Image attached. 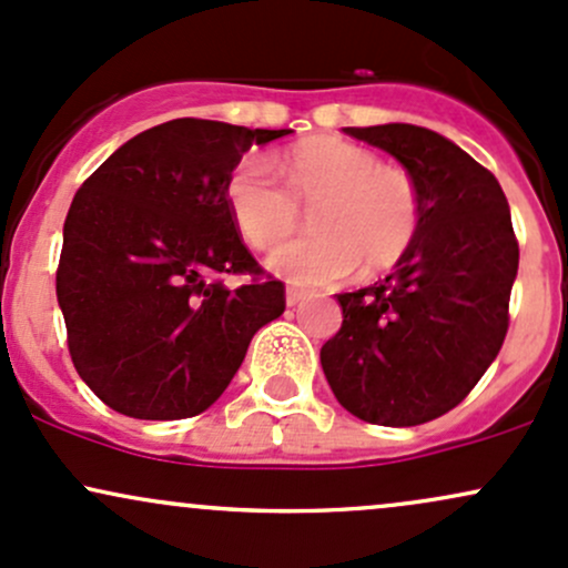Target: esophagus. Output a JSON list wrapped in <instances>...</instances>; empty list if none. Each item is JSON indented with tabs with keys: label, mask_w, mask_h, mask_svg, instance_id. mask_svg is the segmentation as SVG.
<instances>
[{
	"label": "esophagus",
	"mask_w": 568,
	"mask_h": 568,
	"mask_svg": "<svg viewBox=\"0 0 568 568\" xmlns=\"http://www.w3.org/2000/svg\"><path fill=\"white\" fill-rule=\"evenodd\" d=\"M305 295H308V292L305 290H297V286H290V290H286V305H297V303H303L305 301Z\"/></svg>",
	"instance_id": "obj_1"
}]
</instances>
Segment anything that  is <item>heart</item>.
<instances>
[{"label":"heart","instance_id":"1","mask_svg":"<svg viewBox=\"0 0 568 568\" xmlns=\"http://www.w3.org/2000/svg\"><path fill=\"white\" fill-rule=\"evenodd\" d=\"M286 184L263 158H246L227 180V206L241 235L273 250L301 225V206H314L316 233L278 246L267 267L292 284L343 282L356 267L381 273L397 265L422 227V190L410 171L384 165L373 150L343 139H308L292 146Z\"/></svg>","mask_w":568,"mask_h":568}]
</instances>
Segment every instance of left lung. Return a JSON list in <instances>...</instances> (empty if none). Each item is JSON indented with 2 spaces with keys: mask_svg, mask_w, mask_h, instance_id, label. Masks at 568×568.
Returning a JSON list of instances; mask_svg holds the SVG:
<instances>
[{
  "mask_svg": "<svg viewBox=\"0 0 568 568\" xmlns=\"http://www.w3.org/2000/svg\"><path fill=\"white\" fill-rule=\"evenodd\" d=\"M422 190V227L384 282L343 292L322 346L337 403L367 424L416 426L473 392L507 335L518 241L501 184L462 146L410 123L346 129Z\"/></svg>",
  "mask_w": 568,
  "mask_h": 568,
  "instance_id": "1",
  "label": "left lung"
}]
</instances>
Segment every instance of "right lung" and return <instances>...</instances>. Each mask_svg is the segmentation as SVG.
<instances>
[{
    "instance_id": "obj_1",
    "label": "right lung",
    "mask_w": 568,
    "mask_h": 568,
    "mask_svg": "<svg viewBox=\"0 0 568 568\" xmlns=\"http://www.w3.org/2000/svg\"><path fill=\"white\" fill-rule=\"evenodd\" d=\"M292 131L180 118L142 131L82 182L63 222L55 295L80 378L144 422L199 416L284 314L227 206L241 155ZM250 272L227 291L220 275Z\"/></svg>"
}]
</instances>
